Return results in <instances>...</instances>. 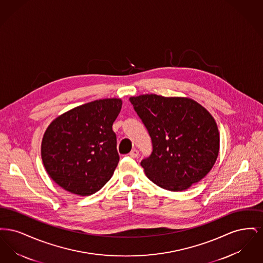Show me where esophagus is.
Masks as SVG:
<instances>
[{
	"label": "esophagus",
	"mask_w": 263,
	"mask_h": 263,
	"mask_svg": "<svg viewBox=\"0 0 263 263\" xmlns=\"http://www.w3.org/2000/svg\"><path fill=\"white\" fill-rule=\"evenodd\" d=\"M129 156H130L131 158H134V159L138 158V156H139V151L136 150V149L131 151L130 154H129Z\"/></svg>",
	"instance_id": "obj_1"
}]
</instances>
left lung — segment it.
<instances>
[{
	"label": "left lung",
	"mask_w": 263,
	"mask_h": 263,
	"mask_svg": "<svg viewBox=\"0 0 263 263\" xmlns=\"http://www.w3.org/2000/svg\"><path fill=\"white\" fill-rule=\"evenodd\" d=\"M147 128L153 152L141 162L152 182L182 191L211 171L220 148L212 115L195 100L142 95L129 99Z\"/></svg>",
	"instance_id": "obj_1"
}]
</instances>
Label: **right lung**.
<instances>
[{"label":"right lung","instance_id":"right-lung-1","mask_svg":"<svg viewBox=\"0 0 263 263\" xmlns=\"http://www.w3.org/2000/svg\"><path fill=\"white\" fill-rule=\"evenodd\" d=\"M121 106L119 99L95 100L51 122L42 139L41 158L59 186L88 196L111 178L119 162L112 125Z\"/></svg>","mask_w":263,"mask_h":263}]
</instances>
